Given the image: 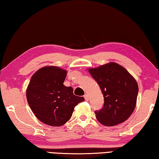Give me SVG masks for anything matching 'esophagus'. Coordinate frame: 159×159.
<instances>
[{"instance_id": "1", "label": "esophagus", "mask_w": 159, "mask_h": 159, "mask_svg": "<svg viewBox=\"0 0 159 159\" xmlns=\"http://www.w3.org/2000/svg\"><path fill=\"white\" fill-rule=\"evenodd\" d=\"M84 99H85V101H89V95L87 94V93H86V94H84Z\"/></svg>"}]
</instances>
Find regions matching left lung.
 Returning <instances> with one entry per match:
<instances>
[{"label":"left lung","instance_id":"8db88e82","mask_svg":"<svg viewBox=\"0 0 159 159\" xmlns=\"http://www.w3.org/2000/svg\"><path fill=\"white\" fill-rule=\"evenodd\" d=\"M89 71L99 85L104 98L102 108L95 111L98 120L106 126L123 123L136 106L139 91L136 80L123 67L115 62Z\"/></svg>","mask_w":159,"mask_h":159}]
</instances>
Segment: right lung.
<instances>
[{
  "label": "right lung",
  "mask_w": 159,
  "mask_h": 159,
  "mask_svg": "<svg viewBox=\"0 0 159 159\" xmlns=\"http://www.w3.org/2000/svg\"><path fill=\"white\" fill-rule=\"evenodd\" d=\"M67 71L55 66L44 67L31 78L27 89L29 106L40 121L61 126L68 121L78 103L84 101L63 84Z\"/></svg>",
  "instance_id": "right-lung-1"
}]
</instances>
